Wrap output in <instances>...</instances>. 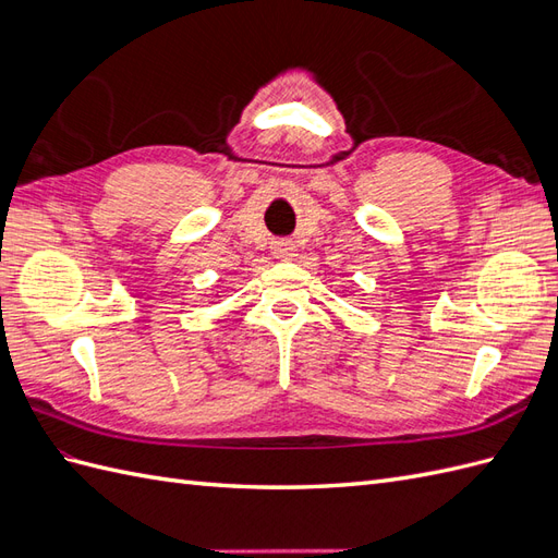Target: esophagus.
Instances as JSON below:
<instances>
[{"instance_id":"1","label":"esophagus","mask_w":558,"mask_h":558,"mask_svg":"<svg viewBox=\"0 0 558 558\" xmlns=\"http://www.w3.org/2000/svg\"><path fill=\"white\" fill-rule=\"evenodd\" d=\"M293 242L291 240H277V242H272V253L277 258H286V256H291L293 253Z\"/></svg>"}]
</instances>
